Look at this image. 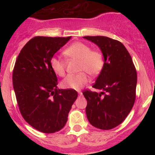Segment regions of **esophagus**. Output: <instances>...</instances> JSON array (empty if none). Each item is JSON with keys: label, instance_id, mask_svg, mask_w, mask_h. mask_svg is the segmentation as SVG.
<instances>
[{"label": "esophagus", "instance_id": "obj_1", "mask_svg": "<svg viewBox=\"0 0 155 155\" xmlns=\"http://www.w3.org/2000/svg\"><path fill=\"white\" fill-rule=\"evenodd\" d=\"M79 95H80V96L82 95V92H79Z\"/></svg>", "mask_w": 155, "mask_h": 155}]
</instances>
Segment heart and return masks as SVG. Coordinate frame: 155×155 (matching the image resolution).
<instances>
[{
    "label": "heart",
    "instance_id": "obj_1",
    "mask_svg": "<svg viewBox=\"0 0 155 155\" xmlns=\"http://www.w3.org/2000/svg\"><path fill=\"white\" fill-rule=\"evenodd\" d=\"M64 54L71 59L79 60V71L76 75H68L60 83L63 89L79 90L88 81V76L98 75L104 66V58L101 51L92 50V48L82 42H75L64 51ZM50 66L53 72L58 76H63L65 73L66 63L65 60L58 57L50 59Z\"/></svg>",
    "mask_w": 155,
    "mask_h": 155
}]
</instances>
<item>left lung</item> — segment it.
I'll use <instances>...</instances> for the list:
<instances>
[{"label":"left lung","instance_id":"left-lung-1","mask_svg":"<svg viewBox=\"0 0 155 155\" xmlns=\"http://www.w3.org/2000/svg\"><path fill=\"white\" fill-rule=\"evenodd\" d=\"M100 48L104 66L92 87L86 90V114L89 122L101 130H111L122 123L130 112L135 100L137 74L132 58L121 42L106 36H84Z\"/></svg>","mask_w":155,"mask_h":155}]
</instances>
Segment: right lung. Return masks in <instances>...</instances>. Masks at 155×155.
<instances>
[{
  "mask_svg": "<svg viewBox=\"0 0 155 155\" xmlns=\"http://www.w3.org/2000/svg\"><path fill=\"white\" fill-rule=\"evenodd\" d=\"M71 36L34 37L20 51L12 75L14 90L21 114L30 125L44 133L65 126L78 93L60 90L50 59Z\"/></svg>",
  "mask_w": 155,
  "mask_h": 155,
  "instance_id": "obj_1",
  "label": "right lung"
}]
</instances>
